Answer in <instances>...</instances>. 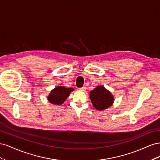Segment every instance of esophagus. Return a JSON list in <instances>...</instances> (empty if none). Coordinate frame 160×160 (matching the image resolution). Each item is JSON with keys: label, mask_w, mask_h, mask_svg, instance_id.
Here are the masks:
<instances>
[{"label": "esophagus", "mask_w": 160, "mask_h": 160, "mask_svg": "<svg viewBox=\"0 0 160 160\" xmlns=\"http://www.w3.org/2000/svg\"><path fill=\"white\" fill-rule=\"evenodd\" d=\"M79 90L80 91H85V90H86V87H83V88H79Z\"/></svg>", "instance_id": "obj_1"}]
</instances>
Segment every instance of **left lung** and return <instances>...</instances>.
<instances>
[{
  "label": "left lung",
  "mask_w": 160,
  "mask_h": 160,
  "mask_svg": "<svg viewBox=\"0 0 160 160\" xmlns=\"http://www.w3.org/2000/svg\"><path fill=\"white\" fill-rule=\"evenodd\" d=\"M89 98L95 109L103 111L113 104L114 97L104 86L99 85L89 93Z\"/></svg>",
  "instance_id": "8db88e82"
}]
</instances>
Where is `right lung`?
I'll return each mask as SVG.
<instances>
[{
    "instance_id": "1",
    "label": "right lung",
    "mask_w": 160,
    "mask_h": 160,
    "mask_svg": "<svg viewBox=\"0 0 160 160\" xmlns=\"http://www.w3.org/2000/svg\"><path fill=\"white\" fill-rule=\"evenodd\" d=\"M73 88H67L65 86H57L50 92L47 96V99L49 103L53 105H61L63 103L69 96Z\"/></svg>"
}]
</instances>
